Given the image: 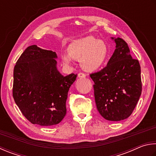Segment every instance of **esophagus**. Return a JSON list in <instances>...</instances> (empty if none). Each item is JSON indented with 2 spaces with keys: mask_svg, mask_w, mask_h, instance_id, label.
<instances>
[{
  "mask_svg": "<svg viewBox=\"0 0 156 156\" xmlns=\"http://www.w3.org/2000/svg\"><path fill=\"white\" fill-rule=\"evenodd\" d=\"M78 76L80 78H84V77H86V74H84L83 73H80L78 74Z\"/></svg>",
  "mask_w": 156,
  "mask_h": 156,
  "instance_id": "obj_1",
  "label": "esophagus"
}]
</instances>
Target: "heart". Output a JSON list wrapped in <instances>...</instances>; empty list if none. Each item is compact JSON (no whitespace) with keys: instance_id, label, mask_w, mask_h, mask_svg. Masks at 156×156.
I'll list each match as a JSON object with an SVG mask.
<instances>
[{"instance_id":"b5f03b06","label":"heart","mask_w":156,"mask_h":156,"mask_svg":"<svg viewBox=\"0 0 156 156\" xmlns=\"http://www.w3.org/2000/svg\"><path fill=\"white\" fill-rule=\"evenodd\" d=\"M108 55V48L106 44L89 36L71 43L68 46V54H63L62 59L67 65L72 64L73 59L79 60L84 70L92 72L104 64Z\"/></svg>"}]
</instances>
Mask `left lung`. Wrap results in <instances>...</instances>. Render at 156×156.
Returning a JSON list of instances; mask_svg holds the SVG:
<instances>
[{
  "instance_id": "8db88e82",
  "label": "left lung",
  "mask_w": 156,
  "mask_h": 156,
  "mask_svg": "<svg viewBox=\"0 0 156 156\" xmlns=\"http://www.w3.org/2000/svg\"><path fill=\"white\" fill-rule=\"evenodd\" d=\"M114 40L116 49L107 66L90 74L93 80L97 108L103 118L119 121L129 117L142 92L140 66L133 59L127 44L122 38Z\"/></svg>"
}]
</instances>
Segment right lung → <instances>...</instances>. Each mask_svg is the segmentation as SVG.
I'll return each mask as SVG.
<instances>
[{"mask_svg": "<svg viewBox=\"0 0 156 156\" xmlns=\"http://www.w3.org/2000/svg\"><path fill=\"white\" fill-rule=\"evenodd\" d=\"M55 52L28 46L13 69V97L24 117L33 124L51 126L66 114L69 88L77 75L63 76L57 69Z\"/></svg>", "mask_w": 156, "mask_h": 156, "instance_id": "add662e5", "label": "right lung"}]
</instances>
